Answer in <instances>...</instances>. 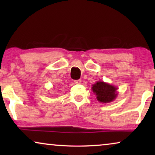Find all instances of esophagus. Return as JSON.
Masks as SVG:
<instances>
[{
  "instance_id": "obj_1",
  "label": "esophagus",
  "mask_w": 155,
  "mask_h": 155,
  "mask_svg": "<svg viewBox=\"0 0 155 155\" xmlns=\"http://www.w3.org/2000/svg\"><path fill=\"white\" fill-rule=\"evenodd\" d=\"M81 82H82V80H74V82H75V84H80L81 83Z\"/></svg>"
}]
</instances>
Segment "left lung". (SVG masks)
<instances>
[{
  "label": "left lung",
  "mask_w": 155,
  "mask_h": 155,
  "mask_svg": "<svg viewBox=\"0 0 155 155\" xmlns=\"http://www.w3.org/2000/svg\"><path fill=\"white\" fill-rule=\"evenodd\" d=\"M117 88L104 82H97L92 87L93 92L97 95V100L103 103H108L116 98Z\"/></svg>",
  "instance_id": "left-lung-1"
}]
</instances>
